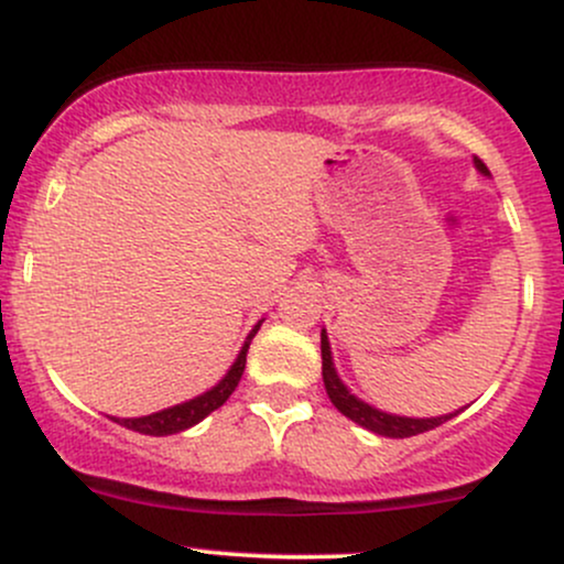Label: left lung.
Instances as JSON below:
<instances>
[{
    "mask_svg": "<svg viewBox=\"0 0 564 564\" xmlns=\"http://www.w3.org/2000/svg\"><path fill=\"white\" fill-rule=\"evenodd\" d=\"M475 166L477 172L490 174L488 166L482 164L480 159L475 156ZM321 358H323V384H326L328 398L332 403L345 413L347 419H352L355 424L366 426L368 432L381 437H413V435H422V432L435 430V426L445 424L448 419L456 416V413H448V416H432V419H411V416H394V413H384L379 408L364 403L360 398H355L352 392L341 384L339 373H336L334 360H332V345H328V336L326 332H321Z\"/></svg>",
    "mask_w": 564,
    "mask_h": 564,
    "instance_id": "8db88e82",
    "label": "left lung"
}]
</instances>
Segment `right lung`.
Returning <instances> with one entry per match:
<instances>
[{"instance_id":"obj_1","label":"right lung","mask_w":564,"mask_h":564,"mask_svg":"<svg viewBox=\"0 0 564 564\" xmlns=\"http://www.w3.org/2000/svg\"><path fill=\"white\" fill-rule=\"evenodd\" d=\"M260 326H262V321L257 323L254 328H251L249 336H246L241 352H238L236 364L230 366V371L225 373V379L219 381V384L212 387L209 392L198 394V398L187 400V403L164 408V411L151 413V416H140V419H116V416H111V419H113L116 424L127 426V430H134V432H140V435H153V437L177 435V432L191 430V426L198 424L200 419H206L212 411H217V408L230 398L232 390H236L238 381H241V377H243L246 352H249L251 339H254V334L260 332Z\"/></svg>"}]
</instances>
